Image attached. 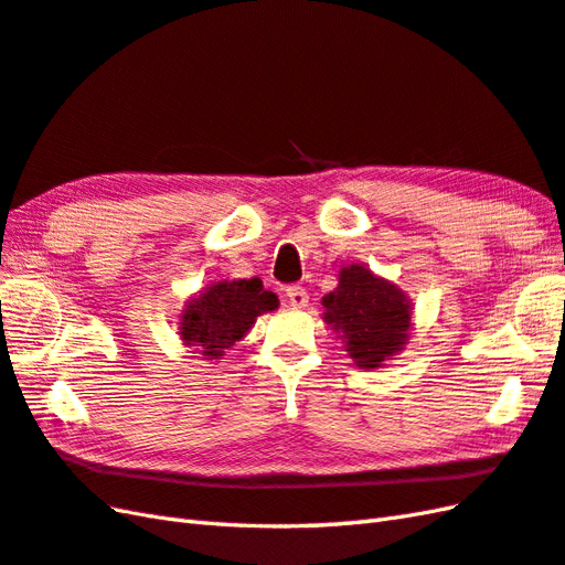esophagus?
I'll list each match as a JSON object with an SVG mask.
<instances>
[{
  "mask_svg": "<svg viewBox=\"0 0 565 565\" xmlns=\"http://www.w3.org/2000/svg\"><path fill=\"white\" fill-rule=\"evenodd\" d=\"M286 298H288V303H291L294 308H306L308 306V291L303 286H288L286 288Z\"/></svg>",
  "mask_w": 565,
  "mask_h": 565,
  "instance_id": "esophagus-1",
  "label": "esophagus"
}]
</instances>
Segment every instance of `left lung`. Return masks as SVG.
<instances>
[{
    "label": "left lung",
    "mask_w": 565,
    "mask_h": 565,
    "mask_svg": "<svg viewBox=\"0 0 565 565\" xmlns=\"http://www.w3.org/2000/svg\"><path fill=\"white\" fill-rule=\"evenodd\" d=\"M322 320L339 334L359 369H380L409 342L412 300L369 267L339 269V286L322 298Z\"/></svg>",
    "instance_id": "left-lung-1"
}]
</instances>
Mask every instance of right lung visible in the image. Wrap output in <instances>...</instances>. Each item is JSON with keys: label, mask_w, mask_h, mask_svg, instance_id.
<instances>
[{"label": "right lung", "mask_w": 565, "mask_h": 565, "mask_svg": "<svg viewBox=\"0 0 565 565\" xmlns=\"http://www.w3.org/2000/svg\"><path fill=\"white\" fill-rule=\"evenodd\" d=\"M277 308V294L265 291L259 279H223L188 300L180 315V339L206 361L221 359L253 330L259 315Z\"/></svg>", "instance_id": "right-lung-1"}]
</instances>
